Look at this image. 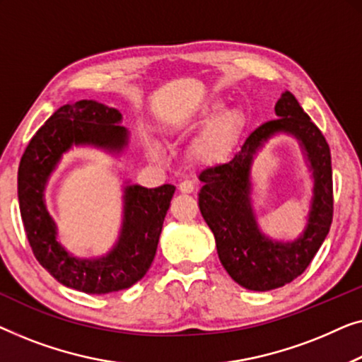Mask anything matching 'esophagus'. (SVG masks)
<instances>
[{
  "label": "esophagus",
  "instance_id": "1",
  "mask_svg": "<svg viewBox=\"0 0 362 362\" xmlns=\"http://www.w3.org/2000/svg\"><path fill=\"white\" fill-rule=\"evenodd\" d=\"M195 190V185H193L192 180H182L179 183V192L180 193H192Z\"/></svg>",
  "mask_w": 362,
  "mask_h": 362
}]
</instances>
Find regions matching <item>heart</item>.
Masks as SVG:
<instances>
[{
	"mask_svg": "<svg viewBox=\"0 0 362 362\" xmlns=\"http://www.w3.org/2000/svg\"><path fill=\"white\" fill-rule=\"evenodd\" d=\"M208 124L193 141L192 156L200 164H216L231 154L239 132L243 129L244 116L238 108H226L223 101H206L174 121L179 131H192ZM149 152L154 157L162 154V147L156 139L147 141Z\"/></svg>",
	"mask_w": 362,
	"mask_h": 362,
	"instance_id": "obj_1",
	"label": "heart"
}]
</instances>
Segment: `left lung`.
<instances>
[{
	"label": "left lung",
	"instance_id": "8db88e82",
	"mask_svg": "<svg viewBox=\"0 0 362 362\" xmlns=\"http://www.w3.org/2000/svg\"><path fill=\"white\" fill-rule=\"evenodd\" d=\"M277 119L259 126L225 164L203 170L198 206L215 236L218 257L234 282L267 292L297 279L310 266L332 226L333 174L328 142L290 91L276 103ZM279 135L298 141L313 182L304 230L292 240L269 237L258 225L253 160Z\"/></svg>",
	"mask_w": 362,
	"mask_h": 362
}]
</instances>
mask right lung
<instances>
[{
    "label": "right lung",
    "mask_w": 362,
    "mask_h": 362,
    "mask_svg": "<svg viewBox=\"0 0 362 362\" xmlns=\"http://www.w3.org/2000/svg\"><path fill=\"white\" fill-rule=\"evenodd\" d=\"M123 115L93 100L64 105L45 121L24 151L18 172V200L24 230L40 266L59 284L85 293H110L141 281L154 261L175 187L146 188L124 180L118 238L103 254L81 257L60 243L57 223L47 210L45 190L64 156L90 147L115 159L128 151L131 132Z\"/></svg>",
    "instance_id": "add662e5"
}]
</instances>
